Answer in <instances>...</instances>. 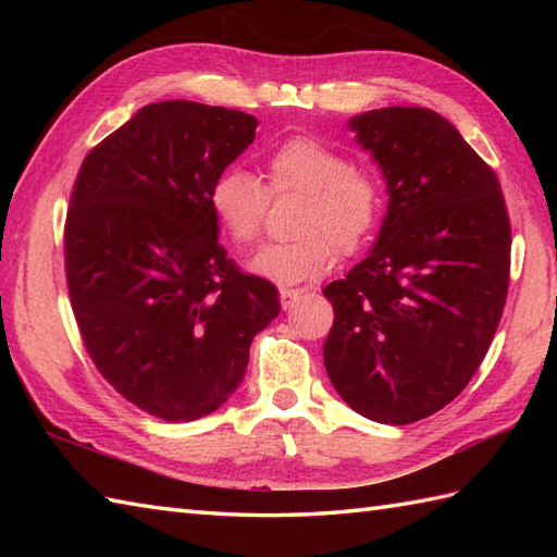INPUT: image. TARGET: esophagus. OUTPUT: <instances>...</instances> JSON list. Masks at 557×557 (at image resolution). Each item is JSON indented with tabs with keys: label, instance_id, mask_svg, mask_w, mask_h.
<instances>
[{
	"label": "esophagus",
	"instance_id": "esophagus-1",
	"mask_svg": "<svg viewBox=\"0 0 557 557\" xmlns=\"http://www.w3.org/2000/svg\"><path fill=\"white\" fill-rule=\"evenodd\" d=\"M304 294V289H294V287H282L280 289V304H282V309H292L294 304H297V299L301 297Z\"/></svg>",
	"mask_w": 557,
	"mask_h": 557
}]
</instances>
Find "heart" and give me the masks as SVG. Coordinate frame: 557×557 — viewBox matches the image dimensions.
<instances>
[{
  "mask_svg": "<svg viewBox=\"0 0 557 557\" xmlns=\"http://www.w3.org/2000/svg\"><path fill=\"white\" fill-rule=\"evenodd\" d=\"M270 194H301L292 242L265 244L248 270L277 285L318 280L337 263V251L354 253L371 239L383 218V184L363 164L311 136L287 138L265 160ZM258 176L242 168L224 170L210 186L208 203L220 230L236 246L258 239L268 208Z\"/></svg>",
  "mask_w": 557,
  "mask_h": 557,
  "instance_id": "obj_1",
  "label": "heart"
}]
</instances>
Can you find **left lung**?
Instances as JSON below:
<instances>
[{"label":"left lung","instance_id":"obj_1","mask_svg":"<svg viewBox=\"0 0 557 557\" xmlns=\"http://www.w3.org/2000/svg\"><path fill=\"white\" fill-rule=\"evenodd\" d=\"M349 128L387 184L375 246L333 304L323 361L361 417L405 425L449 405L476 373L510 285V218L495 172L445 116L383 108Z\"/></svg>","mask_w":557,"mask_h":557}]
</instances>
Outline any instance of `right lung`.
Masks as SVG:
<instances>
[{
    "label": "right lung",
    "instance_id": "right-lung-1",
    "mask_svg": "<svg viewBox=\"0 0 557 557\" xmlns=\"http://www.w3.org/2000/svg\"><path fill=\"white\" fill-rule=\"evenodd\" d=\"M256 126L191 100L146 104L88 152L71 191L64 260L83 345L116 393L164 421L220 409L280 313L275 285L227 258L208 203Z\"/></svg>",
    "mask_w": 557,
    "mask_h": 557
}]
</instances>
